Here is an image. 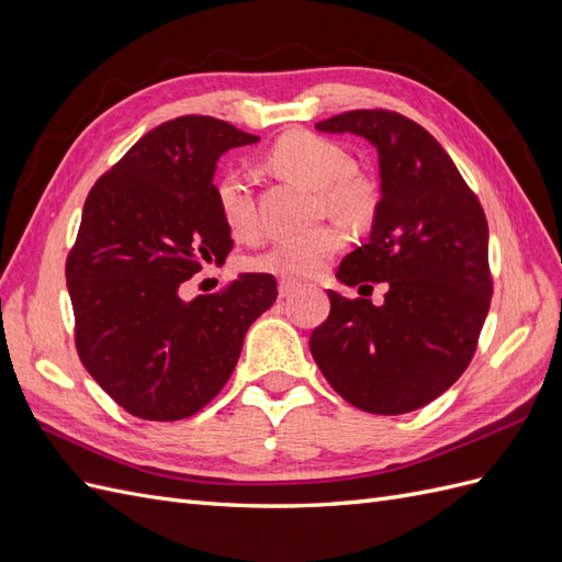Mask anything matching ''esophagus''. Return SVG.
I'll list each match as a JSON object with an SVG mask.
<instances>
[{
    "instance_id": "obj_1",
    "label": "esophagus",
    "mask_w": 562,
    "mask_h": 562,
    "mask_svg": "<svg viewBox=\"0 0 562 562\" xmlns=\"http://www.w3.org/2000/svg\"><path fill=\"white\" fill-rule=\"evenodd\" d=\"M295 288H297V283H295V281H291V279H281V281H279V295H281V297L293 295V293H295Z\"/></svg>"
}]
</instances>
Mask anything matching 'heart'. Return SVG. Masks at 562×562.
<instances>
[{"label":"heart","instance_id":"b5f03b06","mask_svg":"<svg viewBox=\"0 0 562 562\" xmlns=\"http://www.w3.org/2000/svg\"><path fill=\"white\" fill-rule=\"evenodd\" d=\"M265 161L279 178L316 192L323 211L339 223L366 227L380 211L382 192L378 180L353 171L349 151L321 135L307 131L285 133L269 147ZM215 201L225 227L234 236L250 239L258 234L252 182L246 173L229 171L220 178ZM345 244L347 236L342 227H318L310 234L277 239L265 250L250 255L246 267L285 279H310L321 274Z\"/></svg>","mask_w":562,"mask_h":562}]
</instances>
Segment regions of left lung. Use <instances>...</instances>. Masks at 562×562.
<instances>
[{"instance_id":"8db88e82","label":"left lung","mask_w":562,"mask_h":562,"mask_svg":"<svg viewBox=\"0 0 562 562\" xmlns=\"http://www.w3.org/2000/svg\"><path fill=\"white\" fill-rule=\"evenodd\" d=\"M316 131L361 135L378 149L380 211L337 281L368 295L384 283L386 295L372 304L328 291L312 356L359 411H417L459 380L479 345L492 297L483 206L434 135L396 112L353 110Z\"/></svg>"}]
</instances>
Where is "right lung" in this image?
<instances>
[{
    "instance_id": "obj_1",
    "label": "right lung",
    "mask_w": 562,
    "mask_h": 562,
    "mask_svg": "<svg viewBox=\"0 0 562 562\" xmlns=\"http://www.w3.org/2000/svg\"><path fill=\"white\" fill-rule=\"evenodd\" d=\"M258 140L213 116H178L143 135L83 203L65 265L75 342L89 375L135 417L176 422L209 405L279 295L271 274L180 295L234 244L215 201L217 159Z\"/></svg>"
}]
</instances>
